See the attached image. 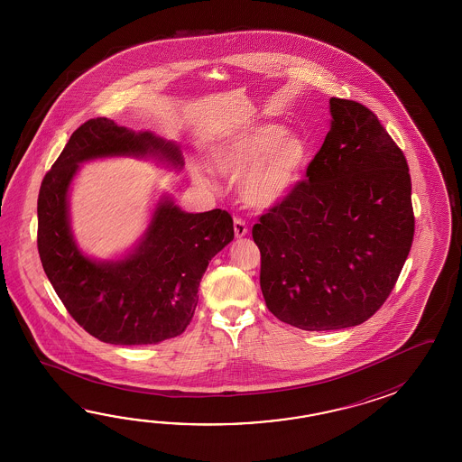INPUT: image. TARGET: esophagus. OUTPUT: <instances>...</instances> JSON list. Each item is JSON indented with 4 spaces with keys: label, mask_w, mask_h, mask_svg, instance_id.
Here are the masks:
<instances>
[{
    "label": "esophagus",
    "mask_w": 462,
    "mask_h": 462,
    "mask_svg": "<svg viewBox=\"0 0 462 462\" xmlns=\"http://www.w3.org/2000/svg\"><path fill=\"white\" fill-rule=\"evenodd\" d=\"M235 235L236 237H243L247 235V225L243 217H235Z\"/></svg>",
    "instance_id": "1"
}]
</instances>
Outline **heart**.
<instances>
[{
    "instance_id": "heart-1",
    "label": "heart",
    "mask_w": 462,
    "mask_h": 462,
    "mask_svg": "<svg viewBox=\"0 0 462 462\" xmlns=\"http://www.w3.org/2000/svg\"><path fill=\"white\" fill-rule=\"evenodd\" d=\"M217 173L239 180V195L249 207L271 208L289 197L304 178L309 148L304 138L263 124L237 134L213 150ZM195 178L203 181L201 170Z\"/></svg>"
}]
</instances>
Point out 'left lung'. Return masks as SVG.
Here are the masks:
<instances>
[{
	"mask_svg": "<svg viewBox=\"0 0 462 462\" xmlns=\"http://www.w3.org/2000/svg\"><path fill=\"white\" fill-rule=\"evenodd\" d=\"M332 125L305 177L253 226L265 305L302 330L364 324L411 249V177L402 148L360 102L330 98Z\"/></svg>",
	"mask_w": 462,
	"mask_h": 462,
	"instance_id": "obj_1",
	"label": "left lung"
}]
</instances>
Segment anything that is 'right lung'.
I'll use <instances>...</instances> for the list:
<instances>
[{
	"instance_id": "right-lung-1",
	"label": "right lung",
	"mask_w": 462,
	"mask_h": 462,
	"mask_svg": "<svg viewBox=\"0 0 462 462\" xmlns=\"http://www.w3.org/2000/svg\"><path fill=\"white\" fill-rule=\"evenodd\" d=\"M152 157L183 167L180 148L152 132L90 118L70 135L38 197V251L44 273L70 317L112 345L160 344L185 332L209 261L235 237L225 209L185 213L163 198L137 247L120 261L97 263L72 239L68 211L79 163L102 157Z\"/></svg>"
}]
</instances>
